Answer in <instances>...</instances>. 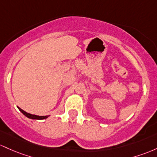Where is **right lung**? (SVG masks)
I'll return each mask as SVG.
<instances>
[{"instance_id": "obj_1", "label": "right lung", "mask_w": 157, "mask_h": 157, "mask_svg": "<svg viewBox=\"0 0 157 157\" xmlns=\"http://www.w3.org/2000/svg\"><path fill=\"white\" fill-rule=\"evenodd\" d=\"M17 108L19 109V110H20V111L21 112L24 116H26V117L27 118H29V119H39V120H41V119H47V118H48V116H41V117H40V116L33 115V114H30V113H26V111H24V110H23L22 109L20 108V107H17Z\"/></svg>"}]
</instances>
